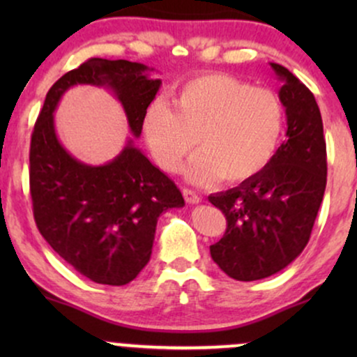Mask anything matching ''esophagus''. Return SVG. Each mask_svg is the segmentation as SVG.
Segmentation results:
<instances>
[{
    "label": "esophagus",
    "instance_id": "34e87169",
    "mask_svg": "<svg viewBox=\"0 0 357 357\" xmlns=\"http://www.w3.org/2000/svg\"><path fill=\"white\" fill-rule=\"evenodd\" d=\"M183 196H184V199H186V203H190V204H198L199 202H202V196H199L196 191L190 190V188H184Z\"/></svg>",
    "mask_w": 357,
    "mask_h": 357
}]
</instances>
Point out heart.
Wrapping results in <instances>:
<instances>
[{"label":"heart","instance_id":"1","mask_svg":"<svg viewBox=\"0 0 357 357\" xmlns=\"http://www.w3.org/2000/svg\"><path fill=\"white\" fill-rule=\"evenodd\" d=\"M173 107L155 100L142 121L146 144L159 167L181 169L195 151L186 176L204 184L216 178L241 183L257 176L275 155L285 126L284 105L268 89L215 73L176 89Z\"/></svg>","mask_w":357,"mask_h":357}]
</instances>
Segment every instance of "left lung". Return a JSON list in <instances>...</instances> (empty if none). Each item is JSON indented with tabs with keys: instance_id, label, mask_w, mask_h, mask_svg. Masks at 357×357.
Here are the masks:
<instances>
[{
	"instance_id": "1",
	"label": "left lung",
	"mask_w": 357,
	"mask_h": 357,
	"mask_svg": "<svg viewBox=\"0 0 357 357\" xmlns=\"http://www.w3.org/2000/svg\"><path fill=\"white\" fill-rule=\"evenodd\" d=\"M284 80L278 97L287 114V141L270 165L240 186L208 196L227 218L223 238L210 247L228 277L260 280L301 255L327 183L321 110L314 93L285 67L270 63Z\"/></svg>"
}]
</instances>
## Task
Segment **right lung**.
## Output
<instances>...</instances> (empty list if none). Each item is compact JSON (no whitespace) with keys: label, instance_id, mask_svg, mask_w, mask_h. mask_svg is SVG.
I'll return each mask as SVG.
<instances>
[{"label":"right lung","instance_id":"obj_1","mask_svg":"<svg viewBox=\"0 0 357 357\" xmlns=\"http://www.w3.org/2000/svg\"><path fill=\"white\" fill-rule=\"evenodd\" d=\"M137 61L89 59L48 90L30 144V195L35 223L48 245L96 284L126 285L153 253L162 211L184 206L181 191L132 141L104 166H89L60 144L53 110L77 84L107 85L126 110L136 137L161 80Z\"/></svg>","mask_w":357,"mask_h":357}]
</instances>
